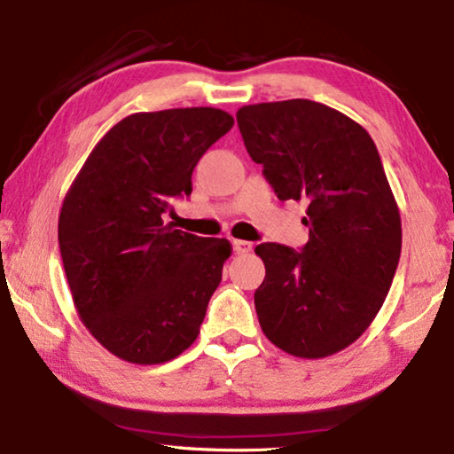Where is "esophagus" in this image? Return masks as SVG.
I'll return each mask as SVG.
<instances>
[{
	"label": "esophagus",
	"instance_id": "obj_1",
	"mask_svg": "<svg viewBox=\"0 0 454 454\" xmlns=\"http://www.w3.org/2000/svg\"><path fill=\"white\" fill-rule=\"evenodd\" d=\"M231 244H233V252H235V254H247V252H252V244H250V241L233 239Z\"/></svg>",
	"mask_w": 454,
	"mask_h": 454
}]
</instances>
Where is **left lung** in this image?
Wrapping results in <instances>:
<instances>
[{"instance_id":"8db88e82","label":"left lung","mask_w":454,"mask_h":454,"mask_svg":"<svg viewBox=\"0 0 454 454\" xmlns=\"http://www.w3.org/2000/svg\"><path fill=\"white\" fill-rule=\"evenodd\" d=\"M238 126L278 200L308 204L301 252L256 247L260 326L291 356H333L372 325L399 264L401 215L380 154L357 121L308 98L246 105Z\"/></svg>"}]
</instances>
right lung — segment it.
Wrapping results in <instances>:
<instances>
[{
    "label": "right lung",
    "instance_id": "add662e5",
    "mask_svg": "<svg viewBox=\"0 0 454 454\" xmlns=\"http://www.w3.org/2000/svg\"><path fill=\"white\" fill-rule=\"evenodd\" d=\"M233 128L215 107L132 114L98 140L61 204L58 238L74 306L123 362L153 365L194 343L231 244L165 225L192 171Z\"/></svg>",
    "mask_w": 454,
    "mask_h": 454
}]
</instances>
